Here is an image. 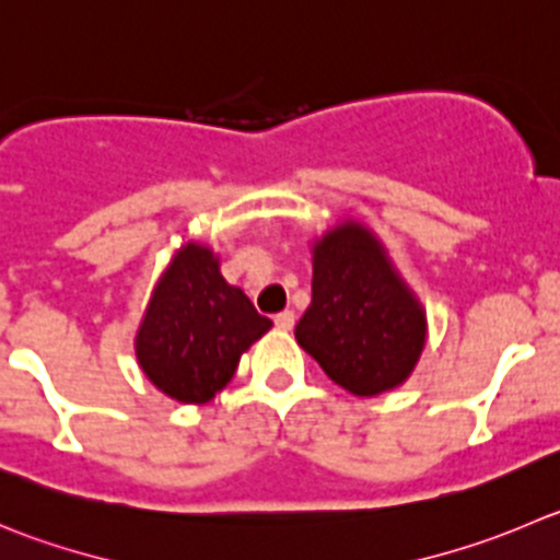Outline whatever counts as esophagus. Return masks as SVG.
<instances>
[{
    "mask_svg": "<svg viewBox=\"0 0 560 560\" xmlns=\"http://www.w3.org/2000/svg\"><path fill=\"white\" fill-rule=\"evenodd\" d=\"M294 322H296L294 311H283V313H277V316H275V327L277 329H285V332H289V329L294 327Z\"/></svg>",
    "mask_w": 560,
    "mask_h": 560,
    "instance_id": "1",
    "label": "esophagus"
}]
</instances>
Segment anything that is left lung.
<instances>
[{
	"label": "left lung",
	"mask_w": 560,
	"mask_h": 560,
	"mask_svg": "<svg viewBox=\"0 0 560 560\" xmlns=\"http://www.w3.org/2000/svg\"><path fill=\"white\" fill-rule=\"evenodd\" d=\"M296 343L354 396H380L412 374L425 316L363 225L343 222L313 249L311 307Z\"/></svg>",
	"instance_id": "8db88e82"
}]
</instances>
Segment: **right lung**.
<instances>
[{"mask_svg":"<svg viewBox=\"0 0 560 560\" xmlns=\"http://www.w3.org/2000/svg\"><path fill=\"white\" fill-rule=\"evenodd\" d=\"M271 322L242 289L228 285L209 247L180 249L151 296L137 332V360L148 380L184 404H203L233 380Z\"/></svg>","mask_w":560,"mask_h":560,"instance_id":"1","label":"right lung"}]
</instances>
